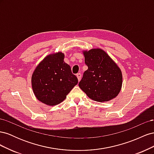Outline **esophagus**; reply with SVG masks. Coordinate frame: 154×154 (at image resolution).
I'll use <instances>...</instances> for the list:
<instances>
[{
  "mask_svg": "<svg viewBox=\"0 0 154 154\" xmlns=\"http://www.w3.org/2000/svg\"><path fill=\"white\" fill-rule=\"evenodd\" d=\"M76 77H77V78H78V82H80V80H81V78H82V74H81V73H78V74H76Z\"/></svg>",
  "mask_w": 154,
  "mask_h": 154,
  "instance_id": "esophagus-1",
  "label": "esophagus"
}]
</instances>
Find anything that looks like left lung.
Here are the masks:
<instances>
[{
	"label": "left lung",
	"instance_id": "obj_1",
	"mask_svg": "<svg viewBox=\"0 0 154 154\" xmlns=\"http://www.w3.org/2000/svg\"><path fill=\"white\" fill-rule=\"evenodd\" d=\"M88 69L83 73L79 87L89 98L109 101L122 89V72L105 51L100 48L82 51Z\"/></svg>",
	"mask_w": 154,
	"mask_h": 154
}]
</instances>
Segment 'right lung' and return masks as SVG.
Listing matches in <instances>:
<instances>
[{
	"label": "right lung",
	"instance_id": "right-lung-1",
	"mask_svg": "<svg viewBox=\"0 0 154 154\" xmlns=\"http://www.w3.org/2000/svg\"><path fill=\"white\" fill-rule=\"evenodd\" d=\"M64 57L62 52L48 54L32 72V91L37 100L47 105L61 103L78 84V78L64 62Z\"/></svg>",
	"mask_w": 154,
	"mask_h": 154
}]
</instances>
